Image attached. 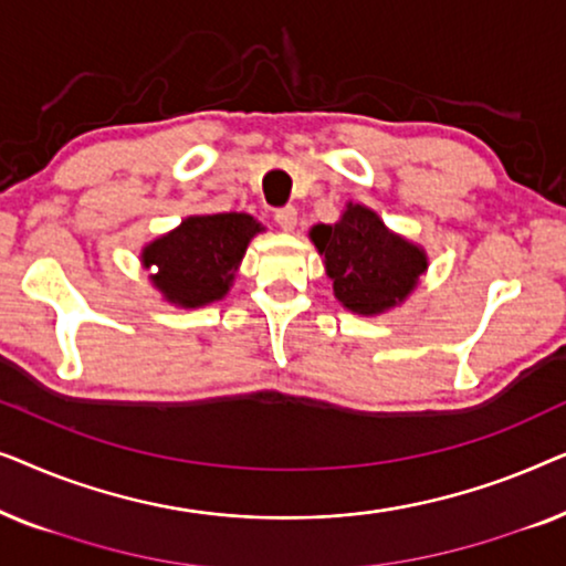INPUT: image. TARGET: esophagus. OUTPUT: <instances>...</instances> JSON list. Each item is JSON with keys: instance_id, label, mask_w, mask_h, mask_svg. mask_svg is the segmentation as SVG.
<instances>
[{"instance_id": "34e87169", "label": "esophagus", "mask_w": 566, "mask_h": 566, "mask_svg": "<svg viewBox=\"0 0 566 566\" xmlns=\"http://www.w3.org/2000/svg\"><path fill=\"white\" fill-rule=\"evenodd\" d=\"M296 221H298V213H296V208H293V206H285V208H281V211H275V223L283 231L296 229Z\"/></svg>"}]
</instances>
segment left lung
Masks as SVG:
<instances>
[{"label": "left lung", "instance_id": "8db88e82", "mask_svg": "<svg viewBox=\"0 0 566 566\" xmlns=\"http://www.w3.org/2000/svg\"><path fill=\"white\" fill-rule=\"evenodd\" d=\"M308 237L324 258L335 298L363 316L399 306L428 270L422 247L394 234L360 203H347L343 219L316 223Z\"/></svg>", "mask_w": 566, "mask_h": 566}]
</instances>
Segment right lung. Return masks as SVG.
<instances>
[{
	"label": "right lung",
	"instance_id": "1",
	"mask_svg": "<svg viewBox=\"0 0 566 566\" xmlns=\"http://www.w3.org/2000/svg\"><path fill=\"white\" fill-rule=\"evenodd\" d=\"M260 231L262 223L250 213L188 216L169 234L146 244L142 262L165 301L198 308L227 296L247 244Z\"/></svg>",
	"mask_w": 566,
	"mask_h": 566
}]
</instances>
